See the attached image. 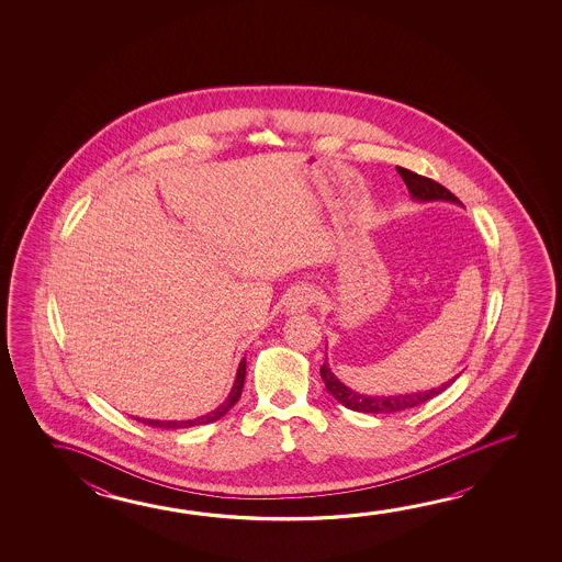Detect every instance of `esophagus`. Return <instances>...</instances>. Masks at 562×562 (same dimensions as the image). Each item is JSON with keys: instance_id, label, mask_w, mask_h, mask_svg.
Returning a JSON list of instances; mask_svg holds the SVG:
<instances>
[{"instance_id": "1", "label": "esophagus", "mask_w": 562, "mask_h": 562, "mask_svg": "<svg viewBox=\"0 0 562 562\" xmlns=\"http://www.w3.org/2000/svg\"><path fill=\"white\" fill-rule=\"evenodd\" d=\"M315 302V290L312 285H297L294 288L290 295H288V300H285V310L288 312H292V314H300V312H305L310 305Z\"/></svg>"}]
</instances>
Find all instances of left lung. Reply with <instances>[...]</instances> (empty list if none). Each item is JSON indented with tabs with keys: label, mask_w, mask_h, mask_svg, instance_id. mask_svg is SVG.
Segmentation results:
<instances>
[{
	"label": "left lung",
	"mask_w": 562,
	"mask_h": 562,
	"mask_svg": "<svg viewBox=\"0 0 562 562\" xmlns=\"http://www.w3.org/2000/svg\"><path fill=\"white\" fill-rule=\"evenodd\" d=\"M396 171L401 173V178H403L404 183H406V188H408L411 195H413V199H416V201H423V203H428V201H450V203H456V205H462L460 199L456 198L452 191H448V189L440 186V183H436L434 179L418 176V173H414L411 169L396 168ZM319 373H322V379H324L327 393L331 394L337 403H341L344 406H347V408L357 411V413L369 414L403 413V411L414 408V406L424 404L426 401L434 398V396H438V394L446 391V389L456 381V376H453L448 383L434 386L430 391H420V393L376 396V394L355 393L349 386H345V384L331 373L327 361H325L324 367L319 369Z\"/></svg>",
	"instance_id": "1"
}]
</instances>
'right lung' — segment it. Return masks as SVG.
<instances>
[{"instance_id": "obj_1", "label": "right lung", "mask_w": 562, "mask_h": 562, "mask_svg": "<svg viewBox=\"0 0 562 562\" xmlns=\"http://www.w3.org/2000/svg\"><path fill=\"white\" fill-rule=\"evenodd\" d=\"M245 376H247V359H243L240 364H238L237 379H235V384H233V389L228 393L227 401L217 406L213 413L205 414V416H199V418H193V420H146V418H136V420L148 424L151 428H189V426H199V424L215 423V420H218L221 416H225L238 403L240 393H243Z\"/></svg>"}]
</instances>
